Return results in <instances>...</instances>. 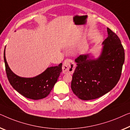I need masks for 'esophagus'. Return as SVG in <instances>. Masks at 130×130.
<instances>
[{
  "label": "esophagus",
  "mask_w": 130,
  "mask_h": 130,
  "mask_svg": "<svg viewBox=\"0 0 130 130\" xmlns=\"http://www.w3.org/2000/svg\"><path fill=\"white\" fill-rule=\"evenodd\" d=\"M76 65L75 63L72 61V60L67 59L63 62V71L66 73H69V74H73L75 69Z\"/></svg>",
  "instance_id": "esophagus-1"
}]
</instances>
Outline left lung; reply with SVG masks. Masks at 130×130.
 Wrapping results in <instances>:
<instances>
[{
    "label": "left lung",
    "mask_w": 130,
    "mask_h": 130,
    "mask_svg": "<svg viewBox=\"0 0 130 130\" xmlns=\"http://www.w3.org/2000/svg\"><path fill=\"white\" fill-rule=\"evenodd\" d=\"M107 32L97 59L87 54L75 60L77 66L73 74L71 89L79 99L100 98L113 89L120 80L125 60L124 49L118 36L108 28Z\"/></svg>",
    "instance_id": "1"
}]
</instances>
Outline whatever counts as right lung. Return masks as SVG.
<instances>
[{
    "label": "right lung",
    "instance_id": "1",
    "mask_svg": "<svg viewBox=\"0 0 130 130\" xmlns=\"http://www.w3.org/2000/svg\"><path fill=\"white\" fill-rule=\"evenodd\" d=\"M4 61L7 77L12 87L25 97L34 100H41L48 95L62 72V63L49 67L39 75L33 78H23L11 71L7 63L4 51Z\"/></svg>",
    "mask_w": 130,
    "mask_h": 130
}]
</instances>
